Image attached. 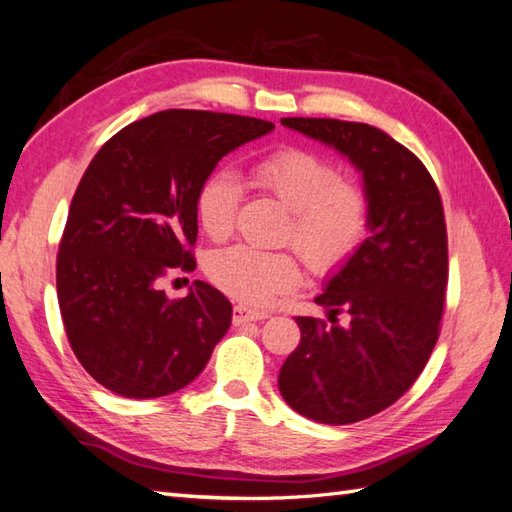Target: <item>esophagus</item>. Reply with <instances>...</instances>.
Returning <instances> with one entry per match:
<instances>
[{
    "label": "esophagus",
    "mask_w": 512,
    "mask_h": 512,
    "mask_svg": "<svg viewBox=\"0 0 512 512\" xmlns=\"http://www.w3.org/2000/svg\"><path fill=\"white\" fill-rule=\"evenodd\" d=\"M269 317L265 311H258V309H249L245 304H236L234 306V315H232V322L236 326L247 324V322H258V320H265Z\"/></svg>",
    "instance_id": "obj_1"
}]
</instances>
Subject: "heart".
Masks as SVG:
<instances>
[{"label": "heart", "mask_w": 512, "mask_h": 512, "mask_svg": "<svg viewBox=\"0 0 512 512\" xmlns=\"http://www.w3.org/2000/svg\"><path fill=\"white\" fill-rule=\"evenodd\" d=\"M252 184L289 210L285 241L298 247L315 271H331L357 252L368 230L370 199L361 181L339 175L328 157L304 146H280L249 168ZM241 184L230 170L201 179L195 214L212 241L232 234ZM208 276L221 291L245 304L263 306L298 287L300 260L291 249L265 252L234 245L212 254Z\"/></svg>", "instance_id": "heart-1"}]
</instances>
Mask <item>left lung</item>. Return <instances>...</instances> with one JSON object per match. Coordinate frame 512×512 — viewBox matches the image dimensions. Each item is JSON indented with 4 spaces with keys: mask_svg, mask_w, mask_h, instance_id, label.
Instances as JSON below:
<instances>
[{
    "mask_svg": "<svg viewBox=\"0 0 512 512\" xmlns=\"http://www.w3.org/2000/svg\"><path fill=\"white\" fill-rule=\"evenodd\" d=\"M346 155L363 175L370 236L315 304L328 322L295 317L300 344L278 374L291 410L326 425L383 412L412 388L440 335L449 280L447 225L436 181L418 157L363 122L282 118ZM348 312V327L336 315Z\"/></svg>",
    "mask_w": 512,
    "mask_h": 512,
    "instance_id": "obj_1",
    "label": "left lung"
}]
</instances>
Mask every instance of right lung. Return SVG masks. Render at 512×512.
<instances>
[{"instance_id": "1", "label": "right lung", "mask_w": 512, "mask_h": 512, "mask_svg": "<svg viewBox=\"0 0 512 512\" xmlns=\"http://www.w3.org/2000/svg\"><path fill=\"white\" fill-rule=\"evenodd\" d=\"M271 129L234 113L168 109L131 122L89 162L59 243L56 293L76 359L107 390L157 399L206 368L230 328V300L201 280L168 300L160 282L197 267L201 179Z\"/></svg>"}]
</instances>
